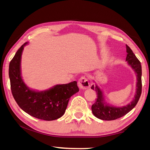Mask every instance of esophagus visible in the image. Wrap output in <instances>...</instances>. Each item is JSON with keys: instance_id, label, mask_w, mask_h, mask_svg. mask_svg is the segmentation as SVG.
Masks as SVG:
<instances>
[{"instance_id": "esophagus-1", "label": "esophagus", "mask_w": 150, "mask_h": 150, "mask_svg": "<svg viewBox=\"0 0 150 150\" xmlns=\"http://www.w3.org/2000/svg\"><path fill=\"white\" fill-rule=\"evenodd\" d=\"M78 86L81 89H87V88H89L90 85L87 79L85 77H82L79 79Z\"/></svg>"}]
</instances>
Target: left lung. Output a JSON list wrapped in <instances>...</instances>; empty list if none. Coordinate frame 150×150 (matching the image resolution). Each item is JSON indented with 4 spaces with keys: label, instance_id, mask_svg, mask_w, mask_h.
I'll return each mask as SVG.
<instances>
[{
    "label": "left lung",
    "instance_id": "obj_1",
    "mask_svg": "<svg viewBox=\"0 0 150 150\" xmlns=\"http://www.w3.org/2000/svg\"><path fill=\"white\" fill-rule=\"evenodd\" d=\"M126 46V59L127 63L132 68L134 71L136 73L137 83H136V95L134 96V98L132 102L127 105L126 106L116 107L109 105L108 104L105 103V100L104 98L103 91L97 85H93L91 88L95 90L97 95V98L95 103L92 105V112L93 114L96 118L103 120H113L121 118L122 116L126 115L131 110L135 107L136 104L138 103L139 98L140 97L142 94V65L141 63L136 57L132 50L128 45Z\"/></svg>",
    "mask_w": 150,
    "mask_h": 150
}]
</instances>
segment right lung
<instances>
[{"label": "right lung", "instance_id": "right-lung-1", "mask_svg": "<svg viewBox=\"0 0 150 150\" xmlns=\"http://www.w3.org/2000/svg\"><path fill=\"white\" fill-rule=\"evenodd\" d=\"M20 47L9 64V78L12 94L18 105L30 116L44 120H54L64 115L71 96L79 92L77 81L57 85L48 90L30 89L22 80L20 69L24 47Z\"/></svg>", "mask_w": 150, "mask_h": 150}]
</instances>
